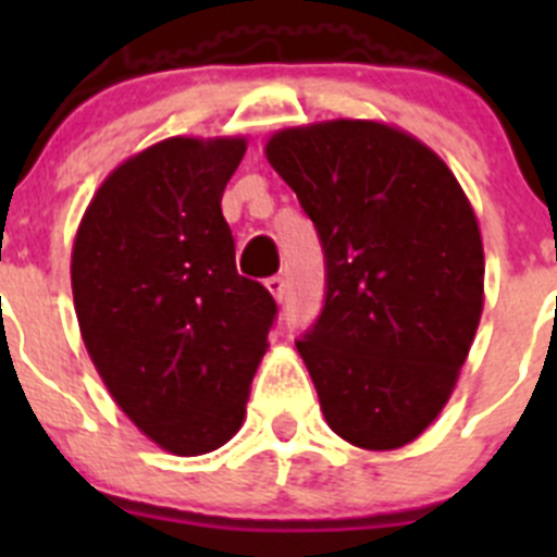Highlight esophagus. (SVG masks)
<instances>
[{"label":"esophagus","mask_w":557,"mask_h":557,"mask_svg":"<svg viewBox=\"0 0 557 557\" xmlns=\"http://www.w3.org/2000/svg\"><path fill=\"white\" fill-rule=\"evenodd\" d=\"M264 287L270 289V295H273L275 301H278V304L284 301V287H287V284H284L282 275H270L268 282H264Z\"/></svg>","instance_id":"obj_1"}]
</instances>
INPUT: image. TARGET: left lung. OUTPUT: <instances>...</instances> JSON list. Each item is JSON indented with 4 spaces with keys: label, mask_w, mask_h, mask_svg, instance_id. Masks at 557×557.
Segmentation results:
<instances>
[{
    "label": "left lung",
    "mask_w": 557,
    "mask_h": 557,
    "mask_svg": "<svg viewBox=\"0 0 557 557\" xmlns=\"http://www.w3.org/2000/svg\"><path fill=\"white\" fill-rule=\"evenodd\" d=\"M268 161L323 248V307L295 348L326 424L362 449L410 444L444 410L482 314L469 200L430 147L379 122L275 133Z\"/></svg>",
    "instance_id": "left-lung-1"
}]
</instances>
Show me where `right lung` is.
Instances as JSON below:
<instances>
[{
	"mask_svg": "<svg viewBox=\"0 0 557 557\" xmlns=\"http://www.w3.org/2000/svg\"><path fill=\"white\" fill-rule=\"evenodd\" d=\"M245 139H166L88 203L72 250L83 343L113 401L172 455L243 426L273 329V295L236 273L220 200Z\"/></svg>",
	"mask_w": 557,
	"mask_h": 557,
	"instance_id": "1",
	"label": "right lung"
}]
</instances>
